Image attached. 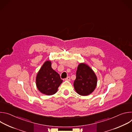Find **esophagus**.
I'll list each match as a JSON object with an SVG mask.
<instances>
[{"label":"esophagus","instance_id":"34e87169","mask_svg":"<svg viewBox=\"0 0 132 132\" xmlns=\"http://www.w3.org/2000/svg\"><path fill=\"white\" fill-rule=\"evenodd\" d=\"M65 80H67V81H70V78L69 76H68V77H67L66 78H65Z\"/></svg>","mask_w":132,"mask_h":132}]
</instances>
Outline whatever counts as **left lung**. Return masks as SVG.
I'll list each match as a JSON object with an SVG mask.
<instances>
[{"label":"left lung","mask_w":132,"mask_h":132,"mask_svg":"<svg viewBox=\"0 0 132 132\" xmlns=\"http://www.w3.org/2000/svg\"><path fill=\"white\" fill-rule=\"evenodd\" d=\"M97 78L95 72L87 65L80 64L76 71V78L73 82L74 88L81 96H87L95 89Z\"/></svg>","instance_id":"1"}]
</instances>
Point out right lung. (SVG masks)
<instances>
[{
    "mask_svg": "<svg viewBox=\"0 0 132 132\" xmlns=\"http://www.w3.org/2000/svg\"><path fill=\"white\" fill-rule=\"evenodd\" d=\"M60 75L53 70L51 62H45L36 78V85L38 90L46 95H52L57 91L58 88L62 83Z\"/></svg>",
    "mask_w": 132,
    "mask_h": 132,
    "instance_id": "right-lung-1",
    "label": "right lung"
}]
</instances>
